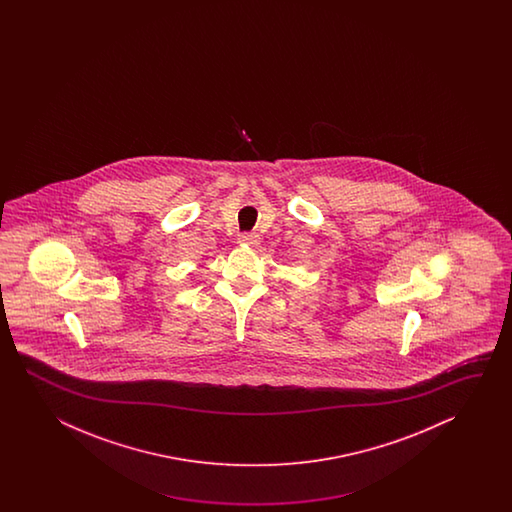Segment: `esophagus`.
<instances>
[{
    "label": "esophagus",
    "instance_id": "1",
    "mask_svg": "<svg viewBox=\"0 0 512 512\" xmlns=\"http://www.w3.org/2000/svg\"><path fill=\"white\" fill-rule=\"evenodd\" d=\"M238 241L243 243V245L256 247V245H260V234H256V232H243V234H240Z\"/></svg>",
    "mask_w": 512,
    "mask_h": 512
}]
</instances>
